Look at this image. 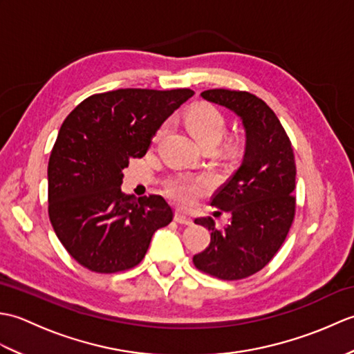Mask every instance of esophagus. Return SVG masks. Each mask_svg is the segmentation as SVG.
Returning <instances> with one entry per match:
<instances>
[{"label":"esophagus","mask_w":354,"mask_h":354,"mask_svg":"<svg viewBox=\"0 0 354 354\" xmlns=\"http://www.w3.org/2000/svg\"><path fill=\"white\" fill-rule=\"evenodd\" d=\"M175 221L181 225H193V221L190 219V217L183 214V213H175Z\"/></svg>","instance_id":"obj_1"}]
</instances>
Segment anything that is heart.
<instances>
[{
  "mask_svg": "<svg viewBox=\"0 0 354 354\" xmlns=\"http://www.w3.org/2000/svg\"><path fill=\"white\" fill-rule=\"evenodd\" d=\"M187 127L201 146L209 145V142H219L223 137L227 123L221 114L212 104L202 103L194 106L185 117ZM162 131L158 132L156 138L160 137ZM208 183L204 178L193 176H179L167 184V193L170 198L178 202L181 207H190L202 192H205Z\"/></svg>",
  "mask_w": 354,
  "mask_h": 354,
  "instance_id": "heart-1",
  "label": "heart"
}]
</instances>
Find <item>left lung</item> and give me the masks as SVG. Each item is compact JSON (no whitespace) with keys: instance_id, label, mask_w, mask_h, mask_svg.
<instances>
[{"instance_id":"1","label":"left lung","mask_w":354,"mask_h":354,"mask_svg":"<svg viewBox=\"0 0 354 354\" xmlns=\"http://www.w3.org/2000/svg\"><path fill=\"white\" fill-rule=\"evenodd\" d=\"M201 97L242 120L245 153L212 199L213 207L231 213V222L216 230L212 217L194 221L212 231V242L193 263L221 280H242L272 260L290 230L295 216L293 149L274 111L254 94L208 89Z\"/></svg>"}]
</instances>
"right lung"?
<instances>
[{"instance_id": "right-lung-1", "label": "right lung", "mask_w": 354, "mask_h": 354, "mask_svg": "<svg viewBox=\"0 0 354 354\" xmlns=\"http://www.w3.org/2000/svg\"><path fill=\"white\" fill-rule=\"evenodd\" d=\"M192 89L126 88L88 97L64 120L48 161V216L82 266L114 274L145 259L173 212L164 198L122 192L129 158L145 156L160 126Z\"/></svg>"}]
</instances>
